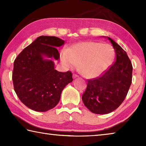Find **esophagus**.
I'll list each match as a JSON object with an SVG mask.
<instances>
[{"label":"esophagus","mask_w":146,"mask_h":146,"mask_svg":"<svg viewBox=\"0 0 146 146\" xmlns=\"http://www.w3.org/2000/svg\"><path fill=\"white\" fill-rule=\"evenodd\" d=\"M78 76L77 75H76V74H73V77L74 78L78 77Z\"/></svg>","instance_id":"1"}]
</instances>
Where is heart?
<instances>
[{
    "label": "heart",
    "instance_id": "b5f03b06",
    "mask_svg": "<svg viewBox=\"0 0 146 146\" xmlns=\"http://www.w3.org/2000/svg\"><path fill=\"white\" fill-rule=\"evenodd\" d=\"M114 51L111 46L96 42L78 43L60 53V60L64 67L78 70L87 78H95L108 70L111 64Z\"/></svg>",
    "mask_w": 146,
    "mask_h": 146
}]
</instances>
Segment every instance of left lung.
<instances>
[{"mask_svg":"<svg viewBox=\"0 0 146 146\" xmlns=\"http://www.w3.org/2000/svg\"><path fill=\"white\" fill-rule=\"evenodd\" d=\"M108 38L115 50L116 60L100 76L88 79L82 97L86 107L95 114H108L119 107L132 82L133 66L126 52Z\"/></svg>","mask_w":146,"mask_h":146,"instance_id":"obj_1","label":"left lung"}]
</instances>
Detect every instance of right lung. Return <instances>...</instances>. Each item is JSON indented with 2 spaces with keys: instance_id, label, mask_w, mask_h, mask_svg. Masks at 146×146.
Masks as SVG:
<instances>
[{
  "instance_id": "right-lung-1",
  "label": "right lung",
  "mask_w": 146,
  "mask_h": 146,
  "mask_svg": "<svg viewBox=\"0 0 146 146\" xmlns=\"http://www.w3.org/2000/svg\"><path fill=\"white\" fill-rule=\"evenodd\" d=\"M64 41L56 36H40L24 48L14 61L12 73L14 90L19 99L27 107L39 112L55 108L61 93L73 81L72 73L59 72L51 60L60 57L56 47Z\"/></svg>"
}]
</instances>
